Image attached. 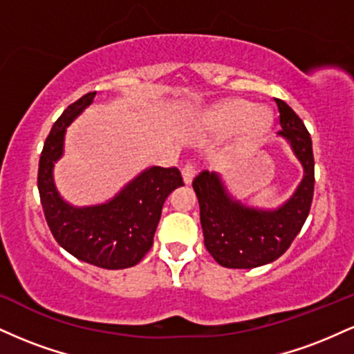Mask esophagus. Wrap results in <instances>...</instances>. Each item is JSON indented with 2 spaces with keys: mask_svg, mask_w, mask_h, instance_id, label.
Here are the masks:
<instances>
[{
  "mask_svg": "<svg viewBox=\"0 0 354 354\" xmlns=\"http://www.w3.org/2000/svg\"><path fill=\"white\" fill-rule=\"evenodd\" d=\"M194 173H196V169H194V163H193V161H186L185 166H183V168H181L183 180H185L186 185H189V183L193 181Z\"/></svg>",
  "mask_w": 354,
  "mask_h": 354,
  "instance_id": "34e87169",
  "label": "esophagus"
}]
</instances>
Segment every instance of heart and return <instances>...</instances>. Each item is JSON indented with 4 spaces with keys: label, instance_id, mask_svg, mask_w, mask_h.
I'll use <instances>...</instances> for the list:
<instances>
[{
    "label": "heart",
    "instance_id": "heart-1",
    "mask_svg": "<svg viewBox=\"0 0 354 354\" xmlns=\"http://www.w3.org/2000/svg\"><path fill=\"white\" fill-rule=\"evenodd\" d=\"M218 121L226 128H236L245 123L248 136H259L271 124V113L268 109H253V104L245 100H234L226 103L216 111Z\"/></svg>",
    "mask_w": 354,
    "mask_h": 354
}]
</instances>
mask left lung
<instances>
[{
    "label": "left lung",
    "mask_w": 354,
    "mask_h": 354,
    "mask_svg": "<svg viewBox=\"0 0 354 354\" xmlns=\"http://www.w3.org/2000/svg\"><path fill=\"white\" fill-rule=\"evenodd\" d=\"M279 109V135L293 146L301 161L304 178L286 205L276 211L251 209L226 194L218 174L201 171L193 180L200 203V219L205 246L218 265L251 268L268 265L291 246L303 228L315 193V158L311 136L296 113L276 98Z\"/></svg>",
    "instance_id": "obj_1"
}]
</instances>
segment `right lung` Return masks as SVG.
I'll return each instance as SVG.
<instances>
[{"label": "right lung", "mask_w": 354, "mask_h": 354, "mask_svg": "<svg viewBox=\"0 0 354 354\" xmlns=\"http://www.w3.org/2000/svg\"><path fill=\"white\" fill-rule=\"evenodd\" d=\"M95 96L96 91L81 96L53 124L39 158V200L48 226L59 246L89 265L123 270L138 265L148 253L165 200L185 183L176 166H154L141 173L106 205L73 208L61 200L53 183V163L63 153L66 126Z\"/></svg>", "instance_id": "obj_1"}]
</instances>
